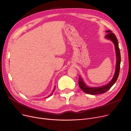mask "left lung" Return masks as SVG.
<instances>
[{"label": "left lung", "mask_w": 131, "mask_h": 131, "mask_svg": "<svg viewBox=\"0 0 131 131\" xmlns=\"http://www.w3.org/2000/svg\"><path fill=\"white\" fill-rule=\"evenodd\" d=\"M106 32H108V33L105 36V38L107 39L111 40V41H112L115 47V50H116L115 51L116 53V58H117L115 73L113 79L108 84L104 86H100V87H89L85 84L83 80L82 79V78H81V77H79V86L82 89V91L88 94L94 95V94L104 93L107 92L115 84V83L116 82L119 76V70H120V64H121V53H120V50H119V48L118 46V40L117 39L116 36L112 32V31L107 30Z\"/></svg>", "instance_id": "left-lung-1"}]
</instances>
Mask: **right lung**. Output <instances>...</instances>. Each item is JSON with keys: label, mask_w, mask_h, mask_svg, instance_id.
I'll return each mask as SVG.
<instances>
[{"label": "right lung", "mask_w": 131, "mask_h": 131, "mask_svg": "<svg viewBox=\"0 0 131 131\" xmlns=\"http://www.w3.org/2000/svg\"><path fill=\"white\" fill-rule=\"evenodd\" d=\"M54 88H55V87H54ZM54 90H53V91H54ZM50 95H49V97H50Z\"/></svg>", "instance_id": "obj_1"}]
</instances>
